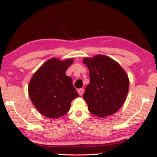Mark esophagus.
Masks as SVG:
<instances>
[{"label": "esophagus", "instance_id": "34e87169", "mask_svg": "<svg viewBox=\"0 0 157 157\" xmlns=\"http://www.w3.org/2000/svg\"><path fill=\"white\" fill-rule=\"evenodd\" d=\"M77 92H78L80 96H82V95L83 94V93H84V89H83V88L78 89V90H77Z\"/></svg>", "mask_w": 157, "mask_h": 157}]
</instances>
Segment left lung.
<instances>
[{
    "label": "left lung",
    "instance_id": "left-lung-1",
    "mask_svg": "<svg viewBox=\"0 0 157 157\" xmlns=\"http://www.w3.org/2000/svg\"><path fill=\"white\" fill-rule=\"evenodd\" d=\"M89 69L90 83L83 98L89 112L99 117L116 113L124 104L129 90L126 72L117 61L104 55L84 58Z\"/></svg>",
    "mask_w": 157,
    "mask_h": 157
}]
</instances>
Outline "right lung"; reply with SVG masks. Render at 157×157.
<instances>
[{"label": "right lung", "instance_id": "right-lung-1", "mask_svg": "<svg viewBox=\"0 0 157 157\" xmlns=\"http://www.w3.org/2000/svg\"><path fill=\"white\" fill-rule=\"evenodd\" d=\"M73 59L61 61L52 58L43 64L32 77L28 86L29 96L41 114L48 118H59L70 109L71 102L79 94L72 79L66 71Z\"/></svg>", "mask_w": 157, "mask_h": 157}]
</instances>
